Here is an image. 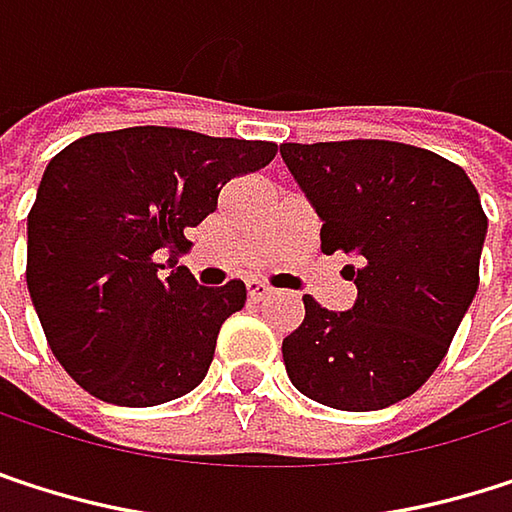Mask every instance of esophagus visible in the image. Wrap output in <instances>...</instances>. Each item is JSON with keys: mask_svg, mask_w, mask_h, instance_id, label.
<instances>
[{"mask_svg": "<svg viewBox=\"0 0 512 512\" xmlns=\"http://www.w3.org/2000/svg\"><path fill=\"white\" fill-rule=\"evenodd\" d=\"M247 295H250L253 301H262V298L271 295V286H265V283H259V280H247Z\"/></svg>", "mask_w": 512, "mask_h": 512, "instance_id": "obj_1", "label": "esophagus"}]
</instances>
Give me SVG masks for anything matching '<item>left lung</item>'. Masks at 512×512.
<instances>
[{"mask_svg": "<svg viewBox=\"0 0 512 512\" xmlns=\"http://www.w3.org/2000/svg\"><path fill=\"white\" fill-rule=\"evenodd\" d=\"M283 163L322 220V253L355 265L346 313L304 298L283 340L292 384L340 411H379L426 382L480 283L486 214L462 166L387 142H283Z\"/></svg>", "mask_w": 512, "mask_h": 512, "instance_id": "obj_1", "label": "left lung"}]
</instances>
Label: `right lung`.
Here are the masks:
<instances>
[{
  "label": "right lung",
  "instance_id": "add662e5",
  "mask_svg": "<svg viewBox=\"0 0 512 512\" xmlns=\"http://www.w3.org/2000/svg\"><path fill=\"white\" fill-rule=\"evenodd\" d=\"M265 139L181 128L89 133L44 169L29 211L26 286L65 373L92 396L148 408L205 379L241 280L208 289L178 265L220 187L268 166Z\"/></svg>",
  "mask_w": 512,
  "mask_h": 512
}]
</instances>
